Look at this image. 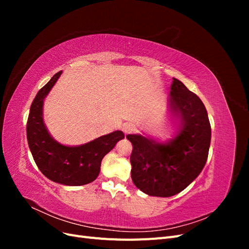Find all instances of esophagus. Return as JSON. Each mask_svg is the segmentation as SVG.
Instances as JSON below:
<instances>
[{
  "instance_id": "obj_1",
  "label": "esophagus",
  "mask_w": 249,
  "mask_h": 249,
  "mask_svg": "<svg viewBox=\"0 0 249 249\" xmlns=\"http://www.w3.org/2000/svg\"><path fill=\"white\" fill-rule=\"evenodd\" d=\"M123 131L124 134H131L135 131V126L132 124H124L123 125Z\"/></svg>"
}]
</instances>
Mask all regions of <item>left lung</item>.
<instances>
[{
  "label": "left lung",
  "mask_w": 249,
  "mask_h": 249,
  "mask_svg": "<svg viewBox=\"0 0 249 249\" xmlns=\"http://www.w3.org/2000/svg\"><path fill=\"white\" fill-rule=\"evenodd\" d=\"M168 108L177 131L159 142L140 134L127 135L133 144L131 177L150 196L169 197L183 191L205 167L211 125L205 105L182 82L173 78Z\"/></svg>",
  "instance_id": "obj_1"
}]
</instances>
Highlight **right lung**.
I'll use <instances>...</instances> for the list:
<instances>
[{"mask_svg":"<svg viewBox=\"0 0 249 249\" xmlns=\"http://www.w3.org/2000/svg\"><path fill=\"white\" fill-rule=\"evenodd\" d=\"M61 73L62 71L54 74L37 92L30 108L27 139L33 159L43 176L61 185L82 186L97 178L103 158L124 135L122 131H114L76 146L63 145L53 138L43 122V102Z\"/></svg>","mask_w":249,"mask_h":249,"instance_id":"add662e5","label":"right lung"}]
</instances>
